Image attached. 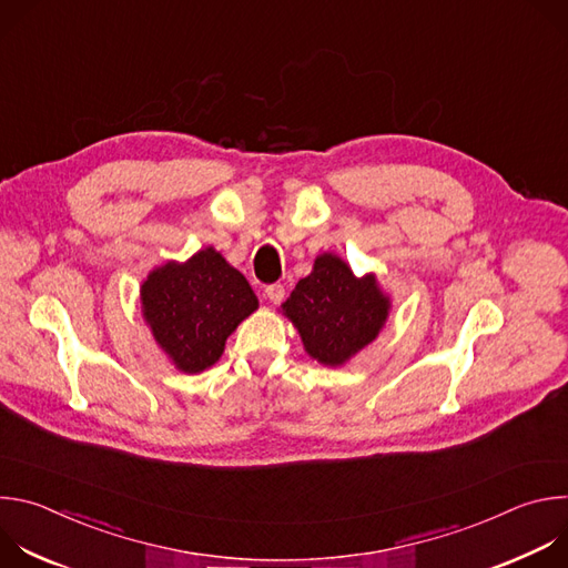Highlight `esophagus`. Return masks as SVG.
Here are the masks:
<instances>
[{
	"mask_svg": "<svg viewBox=\"0 0 568 568\" xmlns=\"http://www.w3.org/2000/svg\"><path fill=\"white\" fill-rule=\"evenodd\" d=\"M265 296L276 305V303H281L283 298H285V287L281 285V283H274V285H267L265 287Z\"/></svg>",
	"mask_w": 568,
	"mask_h": 568,
	"instance_id": "1",
	"label": "esophagus"
}]
</instances>
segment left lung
<instances>
[{"instance_id":"obj_1","label":"left lung","mask_w":568,"mask_h":568,"mask_svg":"<svg viewBox=\"0 0 568 568\" xmlns=\"http://www.w3.org/2000/svg\"><path fill=\"white\" fill-rule=\"evenodd\" d=\"M281 312L301 335L305 353L321 366L337 368L377 339L390 312V296L373 272L355 276L342 256L323 252Z\"/></svg>"}]
</instances>
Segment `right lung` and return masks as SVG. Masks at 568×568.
I'll return each mask as SVG.
<instances>
[{"mask_svg": "<svg viewBox=\"0 0 568 568\" xmlns=\"http://www.w3.org/2000/svg\"><path fill=\"white\" fill-rule=\"evenodd\" d=\"M141 314L159 351L189 375L211 368L258 298L224 256L204 247L189 261L154 267L139 287Z\"/></svg>", "mask_w": 568, "mask_h": 568, "instance_id": "right-lung-1", "label": "right lung"}]
</instances>
